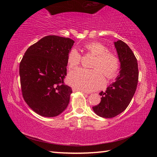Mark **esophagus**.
<instances>
[{
	"label": "esophagus",
	"mask_w": 157,
	"mask_h": 157,
	"mask_svg": "<svg viewBox=\"0 0 157 157\" xmlns=\"http://www.w3.org/2000/svg\"><path fill=\"white\" fill-rule=\"evenodd\" d=\"M73 92H75V91H81V92H83L84 94H89L88 91H84V90H81V89H76V88H73Z\"/></svg>",
	"instance_id": "obj_1"
}]
</instances>
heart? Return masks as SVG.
<instances>
[{"label":"heart","instance_id":"1","mask_svg":"<svg viewBox=\"0 0 157 157\" xmlns=\"http://www.w3.org/2000/svg\"><path fill=\"white\" fill-rule=\"evenodd\" d=\"M84 49L95 55L91 67L94 69L78 68L70 73L68 82L74 88L92 91L99 89L104 84L105 75L109 79L118 73L120 60L115 53L109 51V48L100 42H90L84 45ZM81 62V55L76 49H72L67 55L68 68H76Z\"/></svg>","mask_w":157,"mask_h":157}]
</instances>
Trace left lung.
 Returning a JSON list of instances; mask_svg holds the SVG:
<instances>
[{"label": "left lung", "instance_id": "8db88e82", "mask_svg": "<svg viewBox=\"0 0 157 157\" xmlns=\"http://www.w3.org/2000/svg\"><path fill=\"white\" fill-rule=\"evenodd\" d=\"M120 60V72L116 81L105 91H101L99 105L93 107L98 116L105 118H113L126 109L136 90L139 80L137 59L132 50L121 40L114 41Z\"/></svg>", "mask_w": 157, "mask_h": 157}]
</instances>
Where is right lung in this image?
<instances>
[{"mask_svg":"<svg viewBox=\"0 0 157 157\" xmlns=\"http://www.w3.org/2000/svg\"><path fill=\"white\" fill-rule=\"evenodd\" d=\"M73 39L50 35L26 50L19 66L23 97L34 112L55 117L67 108L72 89L65 85L67 55Z\"/></svg>","mask_w":157,"mask_h":157,"instance_id":"add662e5","label":"right lung"}]
</instances>
